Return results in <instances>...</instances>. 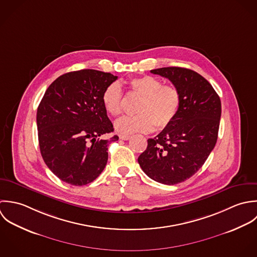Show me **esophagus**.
I'll list each match as a JSON object with an SVG mask.
<instances>
[{
	"label": "esophagus",
	"instance_id": "obj_1",
	"mask_svg": "<svg viewBox=\"0 0 257 257\" xmlns=\"http://www.w3.org/2000/svg\"><path fill=\"white\" fill-rule=\"evenodd\" d=\"M119 138L121 139V140H129L130 139V136H128V135H119Z\"/></svg>",
	"mask_w": 257,
	"mask_h": 257
}]
</instances>
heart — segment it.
Returning <instances> with one entry per match:
<instances>
[{
	"instance_id": "heart-1",
	"label": "heart",
	"mask_w": 257,
	"mask_h": 257,
	"mask_svg": "<svg viewBox=\"0 0 257 257\" xmlns=\"http://www.w3.org/2000/svg\"><path fill=\"white\" fill-rule=\"evenodd\" d=\"M129 86L134 94L141 97L135 116L124 117L116 121L115 129L122 135L149 133L154 129L168 127L177 117L182 96L179 88L152 75L132 78ZM103 107L112 116H119L124 109V96L118 82L108 84L101 95Z\"/></svg>"
}]
</instances>
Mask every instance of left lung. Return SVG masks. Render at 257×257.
<instances>
[{
	"instance_id": "left-lung-1",
	"label": "left lung",
	"mask_w": 257,
	"mask_h": 257,
	"mask_svg": "<svg viewBox=\"0 0 257 257\" xmlns=\"http://www.w3.org/2000/svg\"><path fill=\"white\" fill-rule=\"evenodd\" d=\"M151 72L177 86L182 102L175 120L154 139H148L138 163L152 180L176 185L195 175L214 148L221 103L210 83L194 70L173 66Z\"/></svg>"
}]
</instances>
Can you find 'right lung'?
<instances>
[{"mask_svg":"<svg viewBox=\"0 0 257 257\" xmlns=\"http://www.w3.org/2000/svg\"><path fill=\"white\" fill-rule=\"evenodd\" d=\"M117 76L95 69L71 71L57 77L38 107L41 154L49 169L72 186L93 182L108 160V140L114 131L101 101L104 88Z\"/></svg>","mask_w":257,"mask_h":257,"instance_id":"obj_1","label":"right lung"}]
</instances>
